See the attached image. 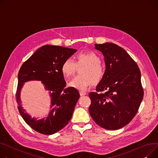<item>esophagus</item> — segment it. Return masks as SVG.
Wrapping results in <instances>:
<instances>
[{"label":"esophagus","mask_w":158,"mask_h":158,"mask_svg":"<svg viewBox=\"0 0 158 158\" xmlns=\"http://www.w3.org/2000/svg\"><path fill=\"white\" fill-rule=\"evenodd\" d=\"M79 94H80V95H81V97H82V96L86 95V93L85 92V91H80V92H79Z\"/></svg>","instance_id":"1"}]
</instances>
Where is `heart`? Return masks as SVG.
Here are the masks:
<instances>
[{
	"label": "heart",
	"mask_w": 158,
	"mask_h": 158,
	"mask_svg": "<svg viewBox=\"0 0 158 158\" xmlns=\"http://www.w3.org/2000/svg\"><path fill=\"white\" fill-rule=\"evenodd\" d=\"M101 60L93 51L81 52L76 56V61L68 58L61 66V71L64 77L69 78L74 74L77 67H81V75L73 77L69 83V86L80 91L86 90L93 83L101 81L104 70L101 65Z\"/></svg>",
	"instance_id": "1"
}]
</instances>
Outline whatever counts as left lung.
I'll list each match as a JSON object with an SVG mask.
<instances>
[{
    "instance_id": "obj_1",
    "label": "left lung",
    "mask_w": 158,
    "mask_h": 158,
    "mask_svg": "<svg viewBox=\"0 0 158 158\" xmlns=\"http://www.w3.org/2000/svg\"><path fill=\"white\" fill-rule=\"evenodd\" d=\"M94 46L103 55L106 64V70L96 90L105 93H89V112L102 128L118 130L133 119L142 101L140 70L121 47L110 43Z\"/></svg>"
}]
</instances>
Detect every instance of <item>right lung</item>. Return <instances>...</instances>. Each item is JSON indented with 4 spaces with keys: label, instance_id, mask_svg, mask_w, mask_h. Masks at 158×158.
I'll list each match as a JSON object with an SVG mask.
<instances>
[{
    "label": "right lung",
    "instance_id": "1",
    "mask_svg": "<svg viewBox=\"0 0 158 158\" xmlns=\"http://www.w3.org/2000/svg\"><path fill=\"white\" fill-rule=\"evenodd\" d=\"M77 51L59 46L45 45L39 48L21 67L18 76L16 100L19 112L24 121L36 131L52 135L64 128L71 119L80 94L77 89L65 88L66 82L61 66ZM31 80L41 81L51 98L48 117L31 118L22 107L20 91L24 84Z\"/></svg>",
    "mask_w": 158,
    "mask_h": 158
}]
</instances>
